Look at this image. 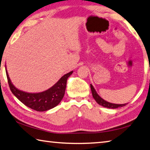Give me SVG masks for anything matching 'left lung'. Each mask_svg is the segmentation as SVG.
I'll return each mask as SVG.
<instances>
[{"instance_id": "8db88e82", "label": "left lung", "mask_w": 150, "mask_h": 150, "mask_svg": "<svg viewBox=\"0 0 150 150\" xmlns=\"http://www.w3.org/2000/svg\"><path fill=\"white\" fill-rule=\"evenodd\" d=\"M91 92H92V95L94 98V99L96 100V102L97 103L98 105L100 106H103L104 107L108 108H112V109H115V108H120L122 107V106H126L128 103L126 104H114V103H111L107 102L100 97V96L98 95V93H96V90L95 89V88L93 87V86L91 84Z\"/></svg>"}]
</instances>
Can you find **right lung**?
I'll use <instances>...</instances> for the list:
<instances>
[{
    "instance_id": "right-lung-1",
    "label": "right lung",
    "mask_w": 150,
    "mask_h": 150,
    "mask_svg": "<svg viewBox=\"0 0 150 150\" xmlns=\"http://www.w3.org/2000/svg\"><path fill=\"white\" fill-rule=\"evenodd\" d=\"M5 68L9 87L14 95L28 107L39 112L47 111L59 105L64 96L67 79L73 72L72 71L63 75L49 89L40 93H32L19 90L15 87L9 77L6 65Z\"/></svg>"
}]
</instances>
